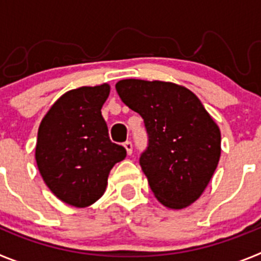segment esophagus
I'll list each match as a JSON object with an SVG mask.
<instances>
[{"mask_svg":"<svg viewBox=\"0 0 261 261\" xmlns=\"http://www.w3.org/2000/svg\"><path fill=\"white\" fill-rule=\"evenodd\" d=\"M124 147H125V150H126V153H128V155H130V154H132V151H133L132 142L125 141V142H124Z\"/></svg>","mask_w":261,"mask_h":261,"instance_id":"esophagus-1","label":"esophagus"}]
</instances>
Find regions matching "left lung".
Instances as JSON below:
<instances>
[{
    "mask_svg": "<svg viewBox=\"0 0 261 261\" xmlns=\"http://www.w3.org/2000/svg\"><path fill=\"white\" fill-rule=\"evenodd\" d=\"M116 91L144 119L147 146L140 165L156 199L181 209L199 199L216 171L221 132L200 99L162 81L123 80Z\"/></svg>",
    "mask_w": 261,
    "mask_h": 261,
    "instance_id": "obj_1",
    "label": "left lung"
}]
</instances>
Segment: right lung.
I'll return each mask as SVG.
<instances>
[{
	"mask_svg": "<svg viewBox=\"0 0 261 261\" xmlns=\"http://www.w3.org/2000/svg\"><path fill=\"white\" fill-rule=\"evenodd\" d=\"M110 86H84L60 96L38 130L35 158L43 180L61 201L85 208L102 197L126 150L110 140L102 106Z\"/></svg>",
	"mask_w": 261,
	"mask_h": 261,
	"instance_id": "obj_1",
	"label": "right lung"
}]
</instances>
